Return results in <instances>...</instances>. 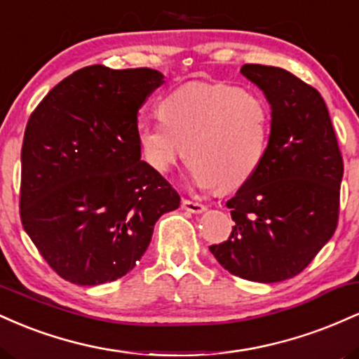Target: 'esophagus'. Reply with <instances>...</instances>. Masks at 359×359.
<instances>
[{
	"instance_id": "1",
	"label": "esophagus",
	"mask_w": 359,
	"mask_h": 359,
	"mask_svg": "<svg viewBox=\"0 0 359 359\" xmlns=\"http://www.w3.org/2000/svg\"><path fill=\"white\" fill-rule=\"evenodd\" d=\"M182 209H185V211H187V212L199 214V212H204L205 211V205L201 204V203H194V201L184 199L182 201Z\"/></svg>"
}]
</instances>
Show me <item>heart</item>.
<instances>
[{"mask_svg": "<svg viewBox=\"0 0 359 359\" xmlns=\"http://www.w3.org/2000/svg\"><path fill=\"white\" fill-rule=\"evenodd\" d=\"M160 114L137 128L143 158L158 174H168L189 154L194 184L231 191L265 160L271 111L257 93L224 82H191L163 97Z\"/></svg>", "mask_w": 359, "mask_h": 359, "instance_id": "obj_1", "label": "heart"}]
</instances>
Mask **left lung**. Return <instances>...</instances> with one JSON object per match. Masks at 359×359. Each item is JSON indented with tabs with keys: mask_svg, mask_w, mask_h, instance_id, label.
<instances>
[{
	"mask_svg": "<svg viewBox=\"0 0 359 359\" xmlns=\"http://www.w3.org/2000/svg\"><path fill=\"white\" fill-rule=\"evenodd\" d=\"M271 108L262 167L226 203L231 236L209 246L222 269L251 282L299 275L331 240L339 217L343 156L319 90L285 69L245 64Z\"/></svg>",
	"mask_w": 359,
	"mask_h": 359,
	"instance_id": "8db88e82",
	"label": "left lung"
}]
</instances>
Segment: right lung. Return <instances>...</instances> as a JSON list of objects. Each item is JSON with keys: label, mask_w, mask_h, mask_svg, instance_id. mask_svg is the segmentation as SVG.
Masks as SVG:
<instances>
[{"label": "right lung", "mask_w": 359, "mask_h": 359, "mask_svg": "<svg viewBox=\"0 0 359 359\" xmlns=\"http://www.w3.org/2000/svg\"><path fill=\"white\" fill-rule=\"evenodd\" d=\"M163 76L79 69L40 101L25 130L20 217L50 269L76 285L133 270L180 196L142 160L138 109Z\"/></svg>", "instance_id": "1"}]
</instances>
